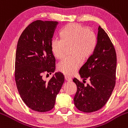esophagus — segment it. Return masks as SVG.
<instances>
[{"label": "esophagus", "mask_w": 128, "mask_h": 128, "mask_svg": "<svg viewBox=\"0 0 128 128\" xmlns=\"http://www.w3.org/2000/svg\"><path fill=\"white\" fill-rule=\"evenodd\" d=\"M65 80L68 82H70L72 81V78L70 77L68 75H65Z\"/></svg>", "instance_id": "obj_1"}]
</instances>
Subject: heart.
<instances>
[{
    "instance_id": "1",
    "label": "heart",
    "mask_w": 128,
    "mask_h": 128,
    "mask_svg": "<svg viewBox=\"0 0 128 128\" xmlns=\"http://www.w3.org/2000/svg\"><path fill=\"white\" fill-rule=\"evenodd\" d=\"M60 38H54L51 42V51L58 60L64 57L66 47L71 46L72 56L65 58L58 66L59 70L67 75H72L81 67L82 59L90 58L95 50L98 38L91 29L79 24L70 23L60 32Z\"/></svg>"
}]
</instances>
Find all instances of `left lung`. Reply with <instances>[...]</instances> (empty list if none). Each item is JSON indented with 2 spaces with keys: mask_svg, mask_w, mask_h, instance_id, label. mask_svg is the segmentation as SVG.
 Returning <instances> with one entry per match:
<instances>
[{
  "mask_svg": "<svg viewBox=\"0 0 128 128\" xmlns=\"http://www.w3.org/2000/svg\"><path fill=\"white\" fill-rule=\"evenodd\" d=\"M116 68L115 47L107 34L99 26L96 50L79 70L83 82L88 78L90 83L85 86L76 78L73 80L77 88L74 98L77 109L91 113L102 108L115 87Z\"/></svg>",
  "mask_w": 128,
  "mask_h": 128,
  "instance_id": "1",
  "label": "left lung"
}]
</instances>
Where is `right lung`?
I'll list each match as a JSON object with an SVG mask.
<instances>
[{"label": "right lung", "instance_id": "add662e5", "mask_svg": "<svg viewBox=\"0 0 128 128\" xmlns=\"http://www.w3.org/2000/svg\"><path fill=\"white\" fill-rule=\"evenodd\" d=\"M58 21L37 20L23 30L17 44L14 78L18 91L30 109L45 112L53 108L56 96L64 82L58 72L46 82L43 74L55 70L51 42Z\"/></svg>", "mask_w": 128, "mask_h": 128}]
</instances>
